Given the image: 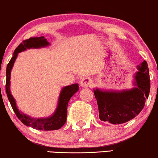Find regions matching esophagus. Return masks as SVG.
<instances>
[{
	"label": "esophagus",
	"instance_id": "esophagus-1",
	"mask_svg": "<svg viewBox=\"0 0 158 158\" xmlns=\"http://www.w3.org/2000/svg\"><path fill=\"white\" fill-rule=\"evenodd\" d=\"M92 79L90 78H84L80 82V85H81V87H88V86H89L92 85Z\"/></svg>",
	"mask_w": 158,
	"mask_h": 158
}]
</instances>
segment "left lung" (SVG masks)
<instances>
[{"mask_svg": "<svg viewBox=\"0 0 158 158\" xmlns=\"http://www.w3.org/2000/svg\"><path fill=\"white\" fill-rule=\"evenodd\" d=\"M134 88L119 91L94 89L100 120L119 124L135 118L145 106L150 89L148 65L144 61L137 66Z\"/></svg>", "mask_w": 158, "mask_h": 158, "instance_id": "1", "label": "left lung"}]
</instances>
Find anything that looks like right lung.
Instances as JSON below:
<instances>
[{
    "instance_id": "obj_1",
    "label": "right lung",
    "mask_w": 158,
    "mask_h": 158,
    "mask_svg": "<svg viewBox=\"0 0 158 158\" xmlns=\"http://www.w3.org/2000/svg\"><path fill=\"white\" fill-rule=\"evenodd\" d=\"M44 36L30 38V39L24 40L19 46L15 48L13 53V56L10 60L6 68V91L8 100L11 105L15 114H16L18 118L21 121V123L28 127H31L32 128L37 129L39 130H59L64 126L66 122V115H67V106L69 101L71 97L79 90V84H74L69 86H66L62 88L60 92L59 101L56 110L54 114L51 117L46 118H38L34 119L22 113L16 106L15 99L13 98L10 91V72L13 68L14 62L16 59L18 54L23 52L29 48H38L41 47H46L49 45Z\"/></svg>"
}]
</instances>
